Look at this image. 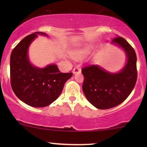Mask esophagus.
Wrapping results in <instances>:
<instances>
[{
    "label": "esophagus",
    "instance_id": "1",
    "mask_svg": "<svg viewBox=\"0 0 147 147\" xmlns=\"http://www.w3.org/2000/svg\"><path fill=\"white\" fill-rule=\"evenodd\" d=\"M81 72V69L78 66L75 67L73 69V70H72V72H73L74 75H75V74H77V73H79V72Z\"/></svg>",
    "mask_w": 147,
    "mask_h": 147
}]
</instances>
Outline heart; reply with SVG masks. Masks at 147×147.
<instances>
[{"label":"heart","instance_id":"obj_1","mask_svg":"<svg viewBox=\"0 0 147 147\" xmlns=\"http://www.w3.org/2000/svg\"><path fill=\"white\" fill-rule=\"evenodd\" d=\"M93 50L92 45H86L80 47V48L74 50L70 53L71 56L75 60H82L86 56L90 55Z\"/></svg>","mask_w":147,"mask_h":147}]
</instances>
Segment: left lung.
Returning <instances> with one entry per match:
<instances>
[{"mask_svg":"<svg viewBox=\"0 0 147 147\" xmlns=\"http://www.w3.org/2000/svg\"><path fill=\"white\" fill-rule=\"evenodd\" d=\"M111 44L122 49L127 57L125 65L119 72H109L97 65L82 69L83 92L87 100L100 109H110L122 103L137 82V55L133 47L121 37L114 38Z\"/></svg>","mask_w":147,"mask_h":147,"instance_id":"1","label":"left lung"}]
</instances>
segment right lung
<instances>
[{
    "instance_id": "obj_1",
    "label": "right lung",
    "mask_w": 147,
    "mask_h": 147,
    "mask_svg": "<svg viewBox=\"0 0 147 147\" xmlns=\"http://www.w3.org/2000/svg\"><path fill=\"white\" fill-rule=\"evenodd\" d=\"M47 37L45 32H35L23 38L10 55V83L15 94L26 105L44 107L55 101L72 72H60L57 65L38 67L30 61L28 49L38 35Z\"/></svg>"
}]
</instances>
